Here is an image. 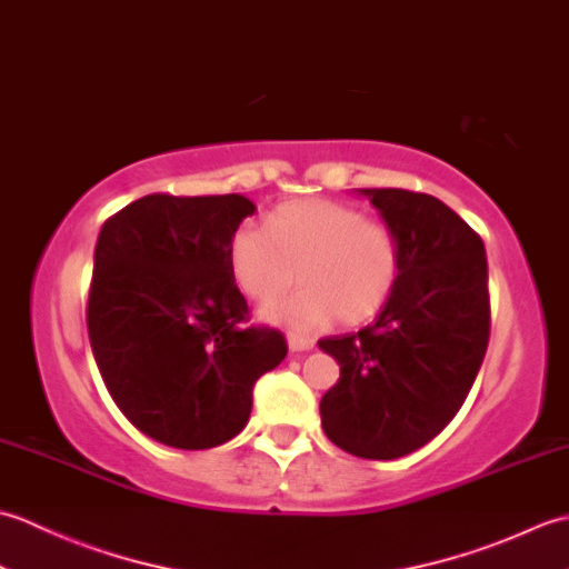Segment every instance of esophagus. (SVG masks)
I'll return each mask as SVG.
<instances>
[{
    "mask_svg": "<svg viewBox=\"0 0 569 569\" xmlns=\"http://www.w3.org/2000/svg\"><path fill=\"white\" fill-rule=\"evenodd\" d=\"M316 347V342L308 340V337H298V335H288V349L291 352H308V349Z\"/></svg>",
    "mask_w": 569,
    "mask_h": 569,
    "instance_id": "esophagus-1",
    "label": "esophagus"
}]
</instances>
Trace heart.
<instances>
[{"instance_id":"1","label":"heart","mask_w":569,"mask_h":569,"mask_svg":"<svg viewBox=\"0 0 569 569\" xmlns=\"http://www.w3.org/2000/svg\"><path fill=\"white\" fill-rule=\"evenodd\" d=\"M229 269L239 291L269 306L288 288L303 286L263 318L310 332L335 318L361 325L389 303L401 276V244L391 224L352 204L300 198L281 202L259 227H239L229 241Z\"/></svg>"}]
</instances>
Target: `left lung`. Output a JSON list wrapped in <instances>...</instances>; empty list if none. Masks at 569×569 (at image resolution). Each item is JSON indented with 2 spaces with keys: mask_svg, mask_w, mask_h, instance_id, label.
Segmentation results:
<instances>
[{
  "mask_svg": "<svg viewBox=\"0 0 569 569\" xmlns=\"http://www.w3.org/2000/svg\"><path fill=\"white\" fill-rule=\"evenodd\" d=\"M393 227L401 276L377 322L325 337L340 379L322 396L328 438L361 459H396L430 442L475 383L489 345L485 241L438 198L361 188Z\"/></svg>",
  "mask_w": 569,
  "mask_h": 569,
  "instance_id": "1",
  "label": "left lung"
}]
</instances>
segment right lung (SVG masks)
<instances>
[{
  "instance_id": "add662e5",
  "label": "right lung",
  "mask_w": 569,
  "mask_h": 569,
  "mask_svg": "<svg viewBox=\"0 0 569 569\" xmlns=\"http://www.w3.org/2000/svg\"><path fill=\"white\" fill-rule=\"evenodd\" d=\"M244 196L153 192L100 229L88 298L94 361L119 410L178 450H208L244 430L253 383L288 345L249 322L229 269Z\"/></svg>"
}]
</instances>
